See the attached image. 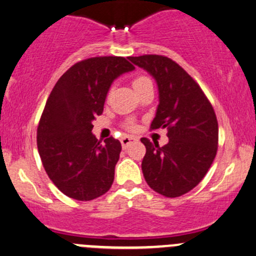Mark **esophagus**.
<instances>
[{"mask_svg":"<svg viewBox=\"0 0 256 256\" xmlns=\"http://www.w3.org/2000/svg\"><path fill=\"white\" fill-rule=\"evenodd\" d=\"M135 141H136L135 137H132V136H122V137H121V146H122L124 150H126L128 146H130L131 144H132V142H135Z\"/></svg>","mask_w":256,"mask_h":256,"instance_id":"34e87169","label":"esophagus"}]
</instances>
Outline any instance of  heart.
<instances>
[{
    "instance_id": "1",
    "label": "heart",
    "mask_w": 256,
    "mask_h": 256,
    "mask_svg": "<svg viewBox=\"0 0 256 256\" xmlns=\"http://www.w3.org/2000/svg\"><path fill=\"white\" fill-rule=\"evenodd\" d=\"M147 82H150V80L148 78V77L138 76V77H136V78H134V80H132V86H134V88H135V90H136L137 88H140V87H141V86L146 84ZM128 128H130V130H134V128H136V125H135V124H134V122H128Z\"/></svg>"
}]
</instances>
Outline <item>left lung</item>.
Listing matches in <instances>:
<instances>
[{"mask_svg": "<svg viewBox=\"0 0 256 256\" xmlns=\"http://www.w3.org/2000/svg\"><path fill=\"white\" fill-rule=\"evenodd\" d=\"M128 60L157 82L160 104L150 130H168L169 141L163 147L146 137L141 138L146 146L142 173L156 192L178 198L204 179L216 157V114L200 86L172 58L142 55Z\"/></svg>", "mask_w": 256, "mask_h": 256, "instance_id": "8db88e82", "label": "left lung"}]
</instances>
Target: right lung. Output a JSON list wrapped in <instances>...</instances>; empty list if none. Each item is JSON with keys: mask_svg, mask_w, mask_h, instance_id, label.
<instances>
[{"mask_svg": "<svg viewBox=\"0 0 256 256\" xmlns=\"http://www.w3.org/2000/svg\"><path fill=\"white\" fill-rule=\"evenodd\" d=\"M135 68L121 56H98L70 67L51 90L36 131L45 172L68 198L90 201L114 182L121 144L114 137L98 141L93 120L103 112L115 78Z\"/></svg>", "mask_w": 256, "mask_h": 256, "instance_id": "obj_1", "label": "right lung"}]
</instances>
